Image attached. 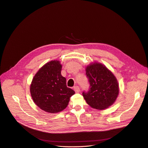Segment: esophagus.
<instances>
[{
  "mask_svg": "<svg viewBox=\"0 0 148 148\" xmlns=\"http://www.w3.org/2000/svg\"><path fill=\"white\" fill-rule=\"evenodd\" d=\"M74 90L75 91V92L76 93L79 92V87H78V86H75V87H74Z\"/></svg>",
  "mask_w": 148,
  "mask_h": 148,
  "instance_id": "1",
  "label": "esophagus"
}]
</instances>
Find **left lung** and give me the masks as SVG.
<instances>
[{
	"instance_id": "8db88e82",
	"label": "left lung",
	"mask_w": 148,
	"mask_h": 148,
	"mask_svg": "<svg viewBox=\"0 0 148 148\" xmlns=\"http://www.w3.org/2000/svg\"><path fill=\"white\" fill-rule=\"evenodd\" d=\"M90 84L88 92H82L87 103L92 108L103 110L115 102L119 91V84L114 74L103 64L95 62L86 68Z\"/></svg>"
}]
</instances>
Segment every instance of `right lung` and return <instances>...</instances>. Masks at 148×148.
I'll return each instance as SVG.
<instances>
[{"instance_id": "right-lung-1", "label": "right lung", "mask_w": 148, "mask_h": 148, "mask_svg": "<svg viewBox=\"0 0 148 148\" xmlns=\"http://www.w3.org/2000/svg\"><path fill=\"white\" fill-rule=\"evenodd\" d=\"M62 65L52 60L42 66L34 75L30 86L32 98L37 106L51 114L64 110L70 98L75 94L66 85V78L61 74Z\"/></svg>"}]
</instances>
